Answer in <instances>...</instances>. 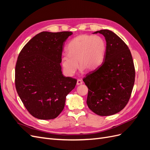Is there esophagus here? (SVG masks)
Listing matches in <instances>:
<instances>
[{
	"instance_id": "esophagus-1",
	"label": "esophagus",
	"mask_w": 150,
	"mask_h": 150,
	"mask_svg": "<svg viewBox=\"0 0 150 150\" xmlns=\"http://www.w3.org/2000/svg\"><path fill=\"white\" fill-rule=\"evenodd\" d=\"M82 84H83V81L81 79H78V81H77V85H81Z\"/></svg>"
}]
</instances>
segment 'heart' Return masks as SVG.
I'll return each instance as SVG.
<instances>
[{"label":"heart","instance_id":"heart-1","mask_svg":"<svg viewBox=\"0 0 150 150\" xmlns=\"http://www.w3.org/2000/svg\"><path fill=\"white\" fill-rule=\"evenodd\" d=\"M106 44L99 35L81 34L74 38L67 47V54L61 58L63 71L67 76L75 73L79 65L81 71L96 69L105 57Z\"/></svg>","mask_w":150,"mask_h":150}]
</instances>
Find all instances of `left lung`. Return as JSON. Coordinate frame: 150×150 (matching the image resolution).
<instances>
[{"instance_id":"obj_1","label":"left lung","mask_w":150,"mask_h":150,"mask_svg":"<svg viewBox=\"0 0 150 150\" xmlns=\"http://www.w3.org/2000/svg\"><path fill=\"white\" fill-rule=\"evenodd\" d=\"M106 51L102 64L83 79L88 86L87 104L99 116H110L123 109L130 98L135 78L132 56L128 46L113 32L103 29Z\"/></svg>"}]
</instances>
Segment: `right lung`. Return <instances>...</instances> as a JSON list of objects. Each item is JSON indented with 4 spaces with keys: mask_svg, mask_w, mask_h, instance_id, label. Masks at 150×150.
Wrapping results in <instances>:
<instances>
[{
    "mask_svg": "<svg viewBox=\"0 0 150 150\" xmlns=\"http://www.w3.org/2000/svg\"><path fill=\"white\" fill-rule=\"evenodd\" d=\"M72 32H42L20 52L16 65L17 92L30 114L40 120L56 118L77 80L63 76L62 52Z\"/></svg>",
    "mask_w": 150,
    "mask_h": 150,
    "instance_id": "add662e5",
    "label": "right lung"
}]
</instances>
